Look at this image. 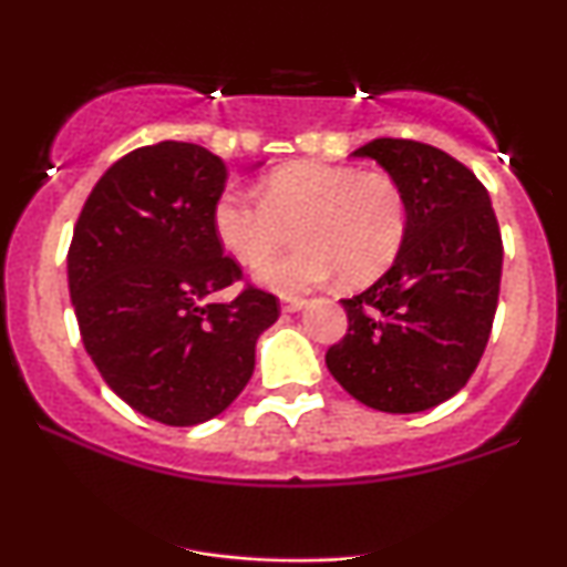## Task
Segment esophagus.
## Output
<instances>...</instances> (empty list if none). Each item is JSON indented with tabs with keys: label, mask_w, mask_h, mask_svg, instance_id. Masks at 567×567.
<instances>
[{
	"label": "esophagus",
	"mask_w": 567,
	"mask_h": 567,
	"mask_svg": "<svg viewBox=\"0 0 567 567\" xmlns=\"http://www.w3.org/2000/svg\"><path fill=\"white\" fill-rule=\"evenodd\" d=\"M303 298L301 296H282V301H279V306H282V311H298L303 309Z\"/></svg>",
	"instance_id": "1"
}]
</instances>
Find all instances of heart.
Listing matches in <instances>:
<instances>
[{
    "label": "heart",
    "instance_id": "1",
    "mask_svg": "<svg viewBox=\"0 0 567 567\" xmlns=\"http://www.w3.org/2000/svg\"><path fill=\"white\" fill-rule=\"evenodd\" d=\"M258 194H220L213 231L234 261L256 266L296 230L301 246L258 266L256 279L271 290H309L333 275L349 285L370 282L405 243V192L383 171L292 162L266 175Z\"/></svg>",
    "mask_w": 567,
    "mask_h": 567
}]
</instances>
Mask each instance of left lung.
<instances>
[{
    "label": "left lung",
    "instance_id": "left-lung-1",
    "mask_svg": "<svg viewBox=\"0 0 567 567\" xmlns=\"http://www.w3.org/2000/svg\"><path fill=\"white\" fill-rule=\"evenodd\" d=\"M375 159L408 199V234L392 269L343 298L349 330L324 354L362 405L419 413L466 386L491 338L504 245L487 188L437 146L375 138Z\"/></svg>",
    "mask_w": 567,
    "mask_h": 567
}]
</instances>
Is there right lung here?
Segmentation results:
<instances>
[{"mask_svg": "<svg viewBox=\"0 0 567 567\" xmlns=\"http://www.w3.org/2000/svg\"><path fill=\"white\" fill-rule=\"evenodd\" d=\"M229 165L197 143L159 141L116 159L84 202L69 247L82 343L116 396L167 426L216 419L256 368L277 296L245 285L213 231Z\"/></svg>", "mask_w": 567, "mask_h": 567, "instance_id": "right-lung-1", "label": "right lung"}]
</instances>
